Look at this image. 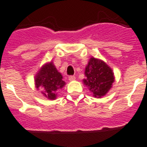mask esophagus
Segmentation results:
<instances>
[{"mask_svg":"<svg viewBox=\"0 0 147 147\" xmlns=\"http://www.w3.org/2000/svg\"><path fill=\"white\" fill-rule=\"evenodd\" d=\"M68 79L70 81H73V80H74L75 79H76V77H75L74 76H70L68 77Z\"/></svg>","mask_w":147,"mask_h":147,"instance_id":"obj_1","label":"esophagus"}]
</instances>
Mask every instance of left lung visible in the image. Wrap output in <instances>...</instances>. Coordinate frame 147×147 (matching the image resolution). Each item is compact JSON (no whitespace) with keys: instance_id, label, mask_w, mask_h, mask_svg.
Listing matches in <instances>:
<instances>
[{"instance_id":"left-lung-1","label":"left lung","mask_w":147,"mask_h":147,"mask_svg":"<svg viewBox=\"0 0 147 147\" xmlns=\"http://www.w3.org/2000/svg\"><path fill=\"white\" fill-rule=\"evenodd\" d=\"M85 76L83 83L97 98H100L108 92L115 79L112 69L104 61L94 57L89 59L86 67Z\"/></svg>"}]
</instances>
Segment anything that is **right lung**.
Masks as SVG:
<instances>
[{
	"instance_id": "add662e5",
	"label": "right lung",
	"mask_w": 147,
	"mask_h": 147,
	"mask_svg": "<svg viewBox=\"0 0 147 147\" xmlns=\"http://www.w3.org/2000/svg\"><path fill=\"white\" fill-rule=\"evenodd\" d=\"M34 78L36 88L42 90V94L50 100H55L57 91L65 86L62 75L57 71L53 61L45 64Z\"/></svg>"
}]
</instances>
